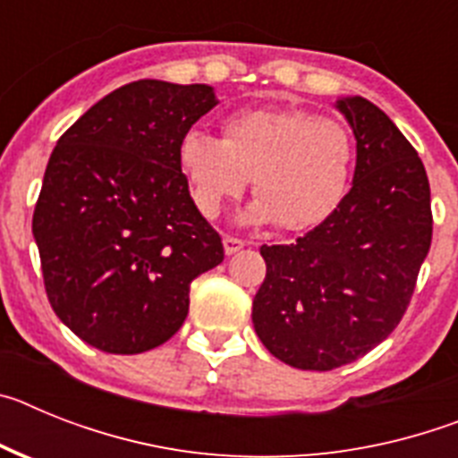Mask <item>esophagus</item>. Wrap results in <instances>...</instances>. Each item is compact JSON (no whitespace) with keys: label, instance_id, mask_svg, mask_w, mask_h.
<instances>
[{"label":"esophagus","instance_id":"obj_1","mask_svg":"<svg viewBox=\"0 0 458 458\" xmlns=\"http://www.w3.org/2000/svg\"><path fill=\"white\" fill-rule=\"evenodd\" d=\"M222 245H225V252L232 257V254L241 252V250L245 248V241H241V238H233V236H225L222 238Z\"/></svg>","mask_w":458,"mask_h":458}]
</instances>
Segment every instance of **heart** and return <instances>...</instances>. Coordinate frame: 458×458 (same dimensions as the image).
I'll use <instances>...</instances> for the list:
<instances>
[{"instance_id":"1","label":"heart","mask_w":458,"mask_h":458,"mask_svg":"<svg viewBox=\"0 0 458 458\" xmlns=\"http://www.w3.org/2000/svg\"><path fill=\"white\" fill-rule=\"evenodd\" d=\"M355 147L349 128L302 107H259L222 121V140L188 131L179 167L194 206L213 220L252 176L257 199L242 222L307 232L333 216L349 190Z\"/></svg>"}]
</instances>
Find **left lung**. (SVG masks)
Returning a JSON list of instances; mask_svg holds the SVG:
<instances>
[{"label": "left lung", "mask_w": 458, "mask_h": 458, "mask_svg": "<svg viewBox=\"0 0 458 458\" xmlns=\"http://www.w3.org/2000/svg\"><path fill=\"white\" fill-rule=\"evenodd\" d=\"M337 109L358 141L353 188L295 242L261 245L254 330L295 369H337L387 339L434 232L427 172L411 141L367 98H342Z\"/></svg>", "instance_id": "left-lung-1"}]
</instances>
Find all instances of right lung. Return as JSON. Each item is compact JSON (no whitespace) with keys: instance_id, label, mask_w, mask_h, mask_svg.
<instances>
[{"instance_id":"add662e5","label":"right lung","mask_w":458,"mask_h":458,"mask_svg":"<svg viewBox=\"0 0 458 458\" xmlns=\"http://www.w3.org/2000/svg\"><path fill=\"white\" fill-rule=\"evenodd\" d=\"M217 98L208 84L137 80L59 137L34 208L52 310L82 342L135 355L176 335L190 284L225 259L179 167V141Z\"/></svg>"}]
</instances>
